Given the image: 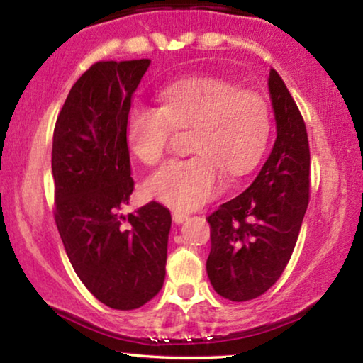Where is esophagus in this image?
<instances>
[{
  "label": "esophagus",
  "mask_w": 363,
  "mask_h": 363,
  "mask_svg": "<svg viewBox=\"0 0 363 363\" xmlns=\"http://www.w3.org/2000/svg\"><path fill=\"white\" fill-rule=\"evenodd\" d=\"M189 218L187 213L184 212H179V211H174L172 212V220H174V223H184Z\"/></svg>",
  "instance_id": "34e87169"
}]
</instances>
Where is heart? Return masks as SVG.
I'll return each instance as SVG.
<instances>
[{
  "label": "heart",
  "mask_w": 363,
  "mask_h": 363,
  "mask_svg": "<svg viewBox=\"0 0 363 363\" xmlns=\"http://www.w3.org/2000/svg\"><path fill=\"white\" fill-rule=\"evenodd\" d=\"M157 110L135 106L125 123L130 151L146 166L160 164L171 130L192 128L194 156L162 166L146 182L147 196L191 211L222 189L223 174L250 172L262 157L269 133V110L262 94L238 89L220 77H189L157 94Z\"/></svg>",
  "instance_id": "heart-1"
}]
</instances>
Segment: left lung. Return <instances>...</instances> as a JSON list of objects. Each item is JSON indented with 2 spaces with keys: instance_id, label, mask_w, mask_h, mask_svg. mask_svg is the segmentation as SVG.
Returning <instances> with one entry per match:
<instances>
[{
  "instance_id": "left-lung-1",
  "label": "left lung",
  "mask_w": 363,
  "mask_h": 363,
  "mask_svg": "<svg viewBox=\"0 0 363 363\" xmlns=\"http://www.w3.org/2000/svg\"><path fill=\"white\" fill-rule=\"evenodd\" d=\"M277 140L247 191L222 203L211 223L208 279L222 298L243 303L278 281L293 255L309 203V141L303 115L269 70Z\"/></svg>"
}]
</instances>
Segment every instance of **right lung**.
I'll return each instance as SVG.
<instances>
[{"instance_id": "right-lung-1", "label": "right lung", "mask_w": 363, "mask_h": 363, "mask_svg": "<svg viewBox=\"0 0 363 363\" xmlns=\"http://www.w3.org/2000/svg\"><path fill=\"white\" fill-rule=\"evenodd\" d=\"M150 59L101 60L82 74L52 140L54 218L85 288L111 309H138L166 277L171 212L147 202L128 216L135 189L125 123Z\"/></svg>"}]
</instances>
